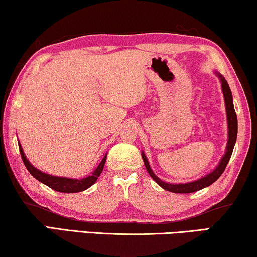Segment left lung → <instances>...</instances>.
Returning <instances> with one entry per match:
<instances>
[{"label": "left lung", "mask_w": 257, "mask_h": 257, "mask_svg": "<svg viewBox=\"0 0 257 257\" xmlns=\"http://www.w3.org/2000/svg\"><path fill=\"white\" fill-rule=\"evenodd\" d=\"M218 76V78L220 79L221 82V90H223L224 99H225V107H226V116H227V127H228V140H227V145H226V152L223 156V158L220 159L218 166L214 168L212 172H210L209 174H206L205 177H202L196 181H191L187 183H167L163 180H160L157 175L153 173L151 170L150 164L148 162V158L145 157L144 152H142V158H143L145 168H147L148 173L150 174V177L155 180V181L158 183V185L162 187L163 189L167 191H172V193H178V194H189L194 193V191L201 190L205 187H209L212 185L214 181H217V179L223 174V172L226 168L227 164L229 162V158H231L233 149H234V144L236 141V135H238V118H236V114L234 110V106H233V98H232V92L229 89L228 83L226 82L223 76H221L219 72H214Z\"/></svg>", "instance_id": "8db88e82"}]
</instances>
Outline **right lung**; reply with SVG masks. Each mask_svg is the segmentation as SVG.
<instances>
[{
	"label": "right lung",
	"instance_id": "1",
	"mask_svg": "<svg viewBox=\"0 0 257 257\" xmlns=\"http://www.w3.org/2000/svg\"><path fill=\"white\" fill-rule=\"evenodd\" d=\"M18 147H19V152H21L23 163H24V165L26 166V168H28L30 173L32 174L38 181L43 182L44 185L48 186L49 188L54 189L56 191H60V193H79V191H83L87 188H90V187L97 181L99 175L101 174L102 168H104L105 163H106V157H107V155H105V157L102 158L98 167L92 172V174L89 175V177L83 178V179H69V178H62V177H54V175L44 173V172L37 170V168L29 162L28 158H26L25 153L21 147V143H18Z\"/></svg>",
	"mask_w": 257,
	"mask_h": 257
}]
</instances>
